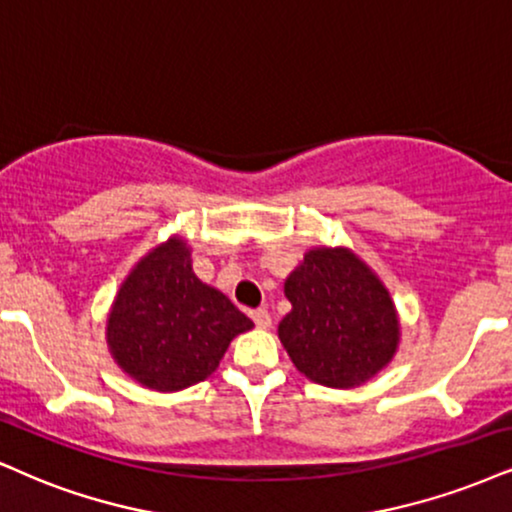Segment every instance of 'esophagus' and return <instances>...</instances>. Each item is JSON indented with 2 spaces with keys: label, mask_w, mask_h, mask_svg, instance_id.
<instances>
[{
  "label": "esophagus",
  "mask_w": 512,
  "mask_h": 512,
  "mask_svg": "<svg viewBox=\"0 0 512 512\" xmlns=\"http://www.w3.org/2000/svg\"><path fill=\"white\" fill-rule=\"evenodd\" d=\"M251 318H254L256 327H261V330H266V327L273 325V318H270V313L266 308H258V311H251Z\"/></svg>",
  "instance_id": "esophagus-1"
}]
</instances>
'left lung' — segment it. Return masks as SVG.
<instances>
[{
  "label": "left lung",
  "instance_id": "8db88e82",
  "mask_svg": "<svg viewBox=\"0 0 512 512\" xmlns=\"http://www.w3.org/2000/svg\"><path fill=\"white\" fill-rule=\"evenodd\" d=\"M285 296L292 311L277 337L311 382L361 387L394 358L401 337L394 301L353 251L315 246L285 280Z\"/></svg>",
  "mask_w": 512,
  "mask_h": 512
}]
</instances>
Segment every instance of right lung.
<instances>
[{"mask_svg":"<svg viewBox=\"0 0 512 512\" xmlns=\"http://www.w3.org/2000/svg\"><path fill=\"white\" fill-rule=\"evenodd\" d=\"M251 327L223 292L194 275L189 246L170 237L125 277L106 320V342L142 387L180 391L204 382L232 339Z\"/></svg>","mask_w":512,"mask_h":512,"instance_id":"add662e5","label":"right lung"}]
</instances>
